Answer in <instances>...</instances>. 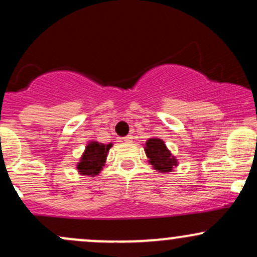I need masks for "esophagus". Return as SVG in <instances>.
<instances>
[{
    "instance_id": "1",
    "label": "esophagus",
    "mask_w": 257,
    "mask_h": 257,
    "mask_svg": "<svg viewBox=\"0 0 257 257\" xmlns=\"http://www.w3.org/2000/svg\"><path fill=\"white\" fill-rule=\"evenodd\" d=\"M132 140H133L132 135H126V137L123 138V141H124V143H132Z\"/></svg>"
}]
</instances>
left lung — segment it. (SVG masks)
Returning <instances> with one entry per match:
<instances>
[{
    "label": "left lung",
    "mask_w": 257,
    "mask_h": 257,
    "mask_svg": "<svg viewBox=\"0 0 257 257\" xmlns=\"http://www.w3.org/2000/svg\"><path fill=\"white\" fill-rule=\"evenodd\" d=\"M145 153L149 163L159 173H170L178 167V159L168 150L164 141L159 138H151L145 143Z\"/></svg>",
    "instance_id": "left-lung-1"
}]
</instances>
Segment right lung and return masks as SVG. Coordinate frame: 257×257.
Returning a JSON list of instances; mask_svg holds the SVG:
<instances>
[{
    "label": "right lung",
    "instance_id": "1",
    "mask_svg": "<svg viewBox=\"0 0 257 257\" xmlns=\"http://www.w3.org/2000/svg\"><path fill=\"white\" fill-rule=\"evenodd\" d=\"M112 147V143L101 144L98 141H89L85 146V150L81 159L77 163L76 169L81 175L96 176L102 170L106 163L107 153Z\"/></svg>",
    "mask_w": 257,
    "mask_h": 257
}]
</instances>
